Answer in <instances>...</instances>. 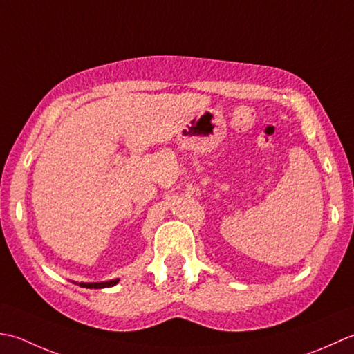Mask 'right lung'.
Masks as SVG:
<instances>
[{
  "label": "right lung",
  "mask_w": 354,
  "mask_h": 354,
  "mask_svg": "<svg viewBox=\"0 0 354 354\" xmlns=\"http://www.w3.org/2000/svg\"><path fill=\"white\" fill-rule=\"evenodd\" d=\"M75 283V281H73ZM119 283V279H111V281H102V283H75L85 288H105V287H113Z\"/></svg>",
  "instance_id": "add662e5"
}]
</instances>
